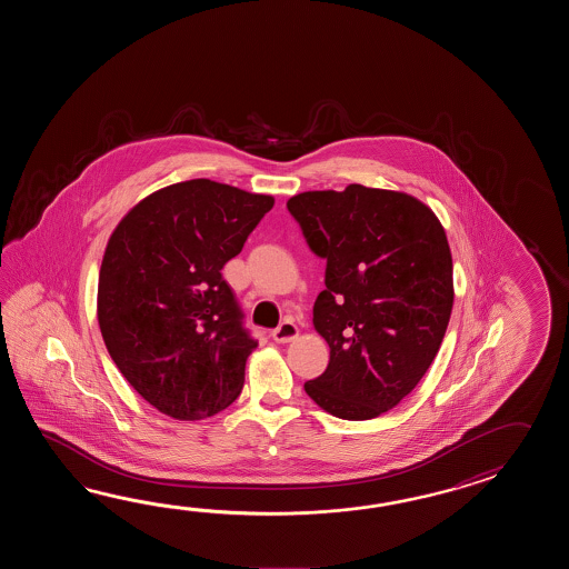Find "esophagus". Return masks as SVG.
Here are the masks:
<instances>
[{
    "mask_svg": "<svg viewBox=\"0 0 569 569\" xmlns=\"http://www.w3.org/2000/svg\"><path fill=\"white\" fill-rule=\"evenodd\" d=\"M297 338H299V327L295 326L292 321L280 323V326L272 331V339L279 341V343H289V341Z\"/></svg>",
    "mask_w": 569,
    "mask_h": 569,
    "instance_id": "obj_1",
    "label": "esophagus"
}]
</instances>
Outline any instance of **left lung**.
Wrapping results in <instances>:
<instances>
[{
	"label": "left lung",
	"mask_w": 569,
	"mask_h": 569,
	"mask_svg": "<svg viewBox=\"0 0 569 569\" xmlns=\"http://www.w3.org/2000/svg\"><path fill=\"white\" fill-rule=\"evenodd\" d=\"M287 207L327 260L313 327L329 363L305 392L346 421L380 417L419 385L446 336L453 307L446 230L417 197L363 184L295 194Z\"/></svg>",
	"instance_id": "obj_1"
}]
</instances>
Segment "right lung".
Listing matches in <instances>:
<instances>
[{
	"label": "right lung",
	"instance_id": "add662e5",
	"mask_svg": "<svg viewBox=\"0 0 569 569\" xmlns=\"http://www.w3.org/2000/svg\"><path fill=\"white\" fill-rule=\"evenodd\" d=\"M274 206L209 179L144 197L109 236L97 321L111 360L133 390L179 421L230 407L258 341L221 268Z\"/></svg>",
	"mask_w": 569,
	"mask_h": 569
}]
</instances>
